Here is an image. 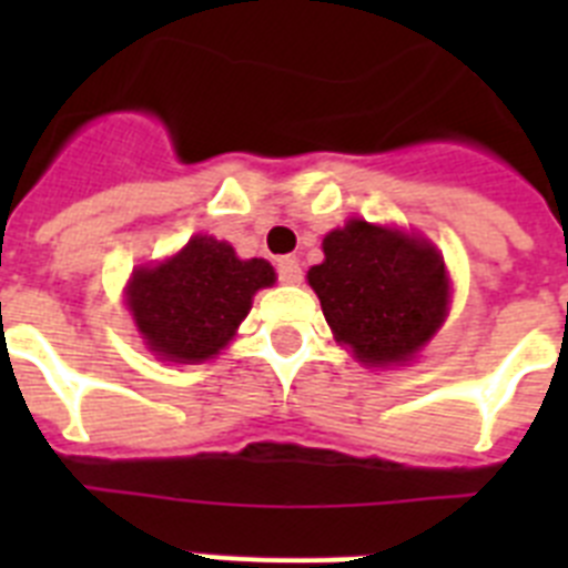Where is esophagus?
Wrapping results in <instances>:
<instances>
[{"label":"esophagus","instance_id":"34e87169","mask_svg":"<svg viewBox=\"0 0 568 568\" xmlns=\"http://www.w3.org/2000/svg\"><path fill=\"white\" fill-rule=\"evenodd\" d=\"M301 264L295 258H290V255H284V258H278V278L284 281V284H301Z\"/></svg>","mask_w":568,"mask_h":568}]
</instances>
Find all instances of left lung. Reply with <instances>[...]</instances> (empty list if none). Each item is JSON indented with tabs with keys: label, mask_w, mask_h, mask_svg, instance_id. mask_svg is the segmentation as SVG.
I'll return each mask as SVG.
<instances>
[{
	"label": "left lung",
	"mask_w": 568,
	"mask_h": 568,
	"mask_svg": "<svg viewBox=\"0 0 568 568\" xmlns=\"http://www.w3.org/2000/svg\"><path fill=\"white\" fill-rule=\"evenodd\" d=\"M335 341L366 366L413 361L449 313V275L426 239L349 219L324 239L310 267Z\"/></svg>",
	"instance_id": "1"
}]
</instances>
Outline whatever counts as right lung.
<instances>
[{
	"mask_svg": "<svg viewBox=\"0 0 568 568\" xmlns=\"http://www.w3.org/2000/svg\"><path fill=\"white\" fill-rule=\"evenodd\" d=\"M273 284L270 261H244L227 241L193 235L162 264L133 270L124 301L150 353L202 364L233 341L253 295Z\"/></svg>",
	"mask_w": 568,
	"mask_h": 568,
	"instance_id": "obj_1",
	"label": "right lung"
}]
</instances>
